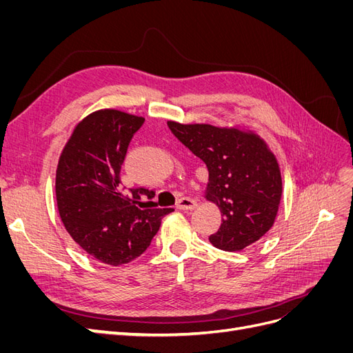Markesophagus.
<instances>
[{
	"label": "esophagus",
	"instance_id": "obj_1",
	"mask_svg": "<svg viewBox=\"0 0 353 353\" xmlns=\"http://www.w3.org/2000/svg\"><path fill=\"white\" fill-rule=\"evenodd\" d=\"M176 208L181 210H193L197 208V201L193 199H188V197H181L176 201Z\"/></svg>",
	"mask_w": 353,
	"mask_h": 353
}]
</instances>
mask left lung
<instances>
[{
    "instance_id": "obj_1",
    "label": "left lung",
    "mask_w": 353,
    "mask_h": 353,
    "mask_svg": "<svg viewBox=\"0 0 353 353\" xmlns=\"http://www.w3.org/2000/svg\"><path fill=\"white\" fill-rule=\"evenodd\" d=\"M169 130L206 163V200L216 203L222 222L209 237L215 248L240 252L274 225L283 194L280 165L261 135L240 126L179 123Z\"/></svg>"
}]
</instances>
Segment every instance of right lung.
Masks as SVG:
<instances>
[{"instance_id":"add662e5","label":"right lung","mask_w":353,"mask_h":353,"mask_svg":"<svg viewBox=\"0 0 353 353\" xmlns=\"http://www.w3.org/2000/svg\"><path fill=\"white\" fill-rule=\"evenodd\" d=\"M143 123L144 117L114 109L90 113L74 126L56 170L63 225L85 252L112 266L143 254L174 210L154 208V191L119 185L128 145Z\"/></svg>"}]
</instances>
